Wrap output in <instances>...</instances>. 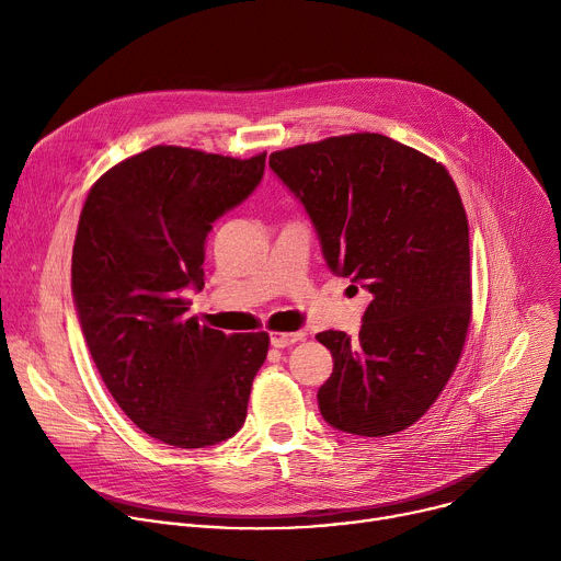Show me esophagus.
Masks as SVG:
<instances>
[{
    "label": "esophagus",
    "instance_id": "obj_1",
    "mask_svg": "<svg viewBox=\"0 0 561 561\" xmlns=\"http://www.w3.org/2000/svg\"><path fill=\"white\" fill-rule=\"evenodd\" d=\"M306 337V333L304 331H297V333H271V344L275 346V348H286V346H293V344H297V342H301Z\"/></svg>",
    "mask_w": 561,
    "mask_h": 561
}]
</instances>
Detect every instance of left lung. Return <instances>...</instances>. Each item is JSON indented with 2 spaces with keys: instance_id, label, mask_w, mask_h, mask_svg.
<instances>
[{
  "instance_id": "obj_1",
  "label": "left lung",
  "mask_w": 561,
  "mask_h": 561,
  "mask_svg": "<svg viewBox=\"0 0 561 561\" xmlns=\"http://www.w3.org/2000/svg\"><path fill=\"white\" fill-rule=\"evenodd\" d=\"M268 164L304 204L329 268L373 297L357 342L317 333L335 359L319 411L362 437L409 428L450 379L470 324L468 219L453 178L377 133L277 150Z\"/></svg>"
}]
</instances>
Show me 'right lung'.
<instances>
[{
	"instance_id": "add662e5",
	"label": "right lung",
	"mask_w": 561,
	"mask_h": 561,
	"mask_svg": "<svg viewBox=\"0 0 561 561\" xmlns=\"http://www.w3.org/2000/svg\"><path fill=\"white\" fill-rule=\"evenodd\" d=\"M266 152L234 159L152 146L91 188L72 247V299L93 362L128 420L206 448L247 420L268 333L224 335L188 317L213 221L262 182Z\"/></svg>"
}]
</instances>
